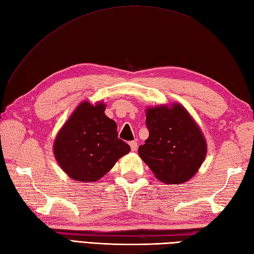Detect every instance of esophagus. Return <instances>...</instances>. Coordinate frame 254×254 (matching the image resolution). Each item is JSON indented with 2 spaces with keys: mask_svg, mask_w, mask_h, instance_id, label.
<instances>
[{
  "mask_svg": "<svg viewBox=\"0 0 254 254\" xmlns=\"http://www.w3.org/2000/svg\"><path fill=\"white\" fill-rule=\"evenodd\" d=\"M129 145H130V147H131V151L135 152V151L138 150V143H137V141L129 142Z\"/></svg>",
  "mask_w": 254,
  "mask_h": 254,
  "instance_id": "1",
  "label": "esophagus"
}]
</instances>
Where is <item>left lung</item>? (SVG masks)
Listing matches in <instances>:
<instances>
[{"label":"left lung","mask_w":254,"mask_h":254,"mask_svg":"<svg viewBox=\"0 0 254 254\" xmlns=\"http://www.w3.org/2000/svg\"><path fill=\"white\" fill-rule=\"evenodd\" d=\"M148 138L139 155L159 181L180 184L193 177L206 157L205 138L180 104L146 110Z\"/></svg>","instance_id":"1"}]
</instances>
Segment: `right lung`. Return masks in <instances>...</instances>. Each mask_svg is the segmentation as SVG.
Instances as JSON below:
<instances>
[{
	"label": "right lung",
	"mask_w": 254,
	"mask_h": 254,
	"mask_svg": "<svg viewBox=\"0 0 254 254\" xmlns=\"http://www.w3.org/2000/svg\"><path fill=\"white\" fill-rule=\"evenodd\" d=\"M106 106L79 104L58 132L54 154L70 178L80 182H96L130 151L119 138L116 123L104 114Z\"/></svg>",
	"instance_id": "right-lung-1"
}]
</instances>
